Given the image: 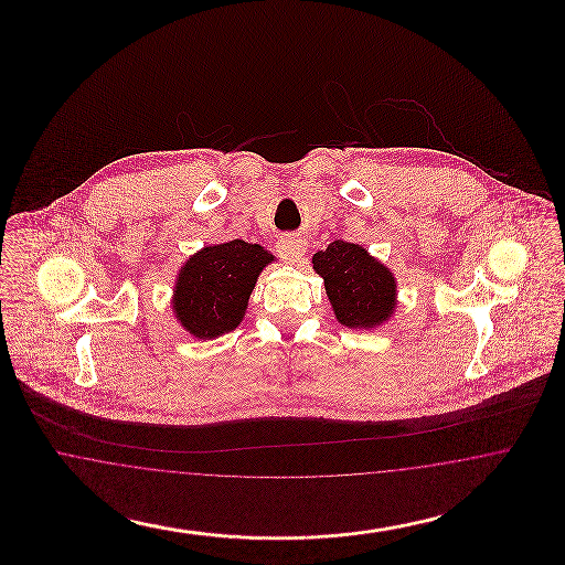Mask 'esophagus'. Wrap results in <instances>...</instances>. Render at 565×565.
<instances>
[{"instance_id": "obj_1", "label": "esophagus", "mask_w": 565, "mask_h": 565, "mask_svg": "<svg viewBox=\"0 0 565 565\" xmlns=\"http://www.w3.org/2000/svg\"><path fill=\"white\" fill-rule=\"evenodd\" d=\"M277 252H279V256L286 263L292 265V263H298L300 256L305 254V242L300 237H296V235H286V237H281L279 243H277Z\"/></svg>"}]
</instances>
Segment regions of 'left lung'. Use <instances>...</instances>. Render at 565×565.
<instances>
[{
    "label": "left lung",
    "instance_id": "left-lung-1",
    "mask_svg": "<svg viewBox=\"0 0 565 565\" xmlns=\"http://www.w3.org/2000/svg\"><path fill=\"white\" fill-rule=\"evenodd\" d=\"M313 269L322 275L326 295L337 320L348 328L373 330L396 309V279L362 245L332 242L313 254Z\"/></svg>",
    "mask_w": 565,
    "mask_h": 565
}]
</instances>
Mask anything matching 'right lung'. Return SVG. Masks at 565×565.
I'll use <instances>...</instances> for the list:
<instances>
[{"label":"right lung","mask_w":565,"mask_h":565,"mask_svg":"<svg viewBox=\"0 0 565 565\" xmlns=\"http://www.w3.org/2000/svg\"><path fill=\"white\" fill-rule=\"evenodd\" d=\"M273 254L258 243L207 245L178 273L173 313L196 339H215L242 323L260 270Z\"/></svg>","instance_id":"obj_1"}]
</instances>
